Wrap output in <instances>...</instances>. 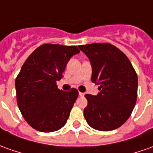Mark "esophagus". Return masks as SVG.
Segmentation results:
<instances>
[{"mask_svg":"<svg viewBox=\"0 0 153 153\" xmlns=\"http://www.w3.org/2000/svg\"><path fill=\"white\" fill-rule=\"evenodd\" d=\"M85 95V93H83V92H81V91H79V96L80 97H83Z\"/></svg>","mask_w":153,"mask_h":153,"instance_id":"1","label":"esophagus"}]
</instances>
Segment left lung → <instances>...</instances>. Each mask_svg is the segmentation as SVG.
<instances>
[{
  "label": "left lung",
  "mask_w": 153,
  "mask_h": 153,
  "mask_svg": "<svg viewBox=\"0 0 153 153\" xmlns=\"http://www.w3.org/2000/svg\"><path fill=\"white\" fill-rule=\"evenodd\" d=\"M92 66L91 82L100 85L97 96L86 94L84 117L96 130L112 131L126 123L137 97V75L127 56L110 43L79 46Z\"/></svg>",
  "instance_id": "1"
}]
</instances>
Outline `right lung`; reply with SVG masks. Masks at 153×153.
I'll use <instances>...</instances> for the list:
<instances>
[{
    "mask_svg": "<svg viewBox=\"0 0 153 153\" xmlns=\"http://www.w3.org/2000/svg\"><path fill=\"white\" fill-rule=\"evenodd\" d=\"M79 52L76 46L43 44L23 64L15 82L16 102L22 117L36 131H57L66 123L78 91L60 90L56 82Z\"/></svg>",
    "mask_w": 153,
    "mask_h": 153,
    "instance_id": "add662e5",
    "label": "right lung"
}]
</instances>
